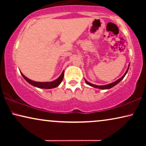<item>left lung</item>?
Returning <instances> with one entry per match:
<instances>
[{"instance_id":"1","label":"left lung","mask_w":146,"mask_h":146,"mask_svg":"<svg viewBox=\"0 0 146 146\" xmlns=\"http://www.w3.org/2000/svg\"><path fill=\"white\" fill-rule=\"evenodd\" d=\"M129 67V66H128V68H127V70L125 71V74L122 76H121V77L120 78H119L118 80H117L116 81L113 82H112V83L109 84L102 85V86H98V85L93 84L88 82L86 79H84V80H85V82H86V83L88 85L90 86H92V87L96 88H99V89H102V90H108V89H110V88H112V87L114 86H115L116 84H118V83L119 82H120V81L121 80H122V79L123 78L125 77V76L126 75V74H127V71H128Z\"/></svg>"}]
</instances>
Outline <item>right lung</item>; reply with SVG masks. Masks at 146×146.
<instances>
[{
	"label": "right lung",
	"instance_id": "obj_1",
	"mask_svg": "<svg viewBox=\"0 0 146 146\" xmlns=\"http://www.w3.org/2000/svg\"><path fill=\"white\" fill-rule=\"evenodd\" d=\"M21 73L22 76H23V77L26 80V81L28 82L30 84L33 85L35 87L39 88H43V89H52V88H54L58 86L62 82V81L64 75V71H63L62 72L61 75L56 80H55L52 81V82H35V81L31 80H30L29 78H28L26 77L21 72Z\"/></svg>",
	"mask_w": 146,
	"mask_h": 146
}]
</instances>
